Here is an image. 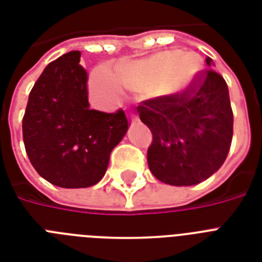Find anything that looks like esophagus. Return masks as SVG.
I'll return each mask as SVG.
<instances>
[{"mask_svg":"<svg viewBox=\"0 0 262 262\" xmlns=\"http://www.w3.org/2000/svg\"><path fill=\"white\" fill-rule=\"evenodd\" d=\"M130 119H132V123L136 122V121H139V118H137V117H136V115H132Z\"/></svg>","mask_w":262,"mask_h":262,"instance_id":"34e87169","label":"esophagus"}]
</instances>
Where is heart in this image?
<instances>
[{"label":"heart","instance_id":"heart-1","mask_svg":"<svg viewBox=\"0 0 262 262\" xmlns=\"http://www.w3.org/2000/svg\"><path fill=\"white\" fill-rule=\"evenodd\" d=\"M197 72V61L191 54L162 51L145 59L125 62L113 76L106 69H96L91 76V90L103 102L114 103L121 88L141 91L148 87L152 95H167L182 90Z\"/></svg>","mask_w":262,"mask_h":262}]
</instances>
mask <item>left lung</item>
Here are the masks:
<instances>
[{"instance_id": "obj_1", "label": "left lung", "mask_w": 262, "mask_h": 262, "mask_svg": "<svg viewBox=\"0 0 262 262\" xmlns=\"http://www.w3.org/2000/svg\"><path fill=\"white\" fill-rule=\"evenodd\" d=\"M207 65L211 68V58ZM137 110L154 136L147 159L159 181L191 186L222 167L234 117L227 84L217 72L207 69L181 94L144 100Z\"/></svg>"}]
</instances>
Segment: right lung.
Instances as JSON below:
<instances>
[{
  "mask_svg": "<svg viewBox=\"0 0 262 262\" xmlns=\"http://www.w3.org/2000/svg\"><path fill=\"white\" fill-rule=\"evenodd\" d=\"M80 57V51H69L45 68L23 118L31 164L42 178L67 189L98 183L127 132L123 110L108 114L90 108L88 76Z\"/></svg>",
  "mask_w": 262,
  "mask_h": 262,
  "instance_id": "right-lung-1",
  "label": "right lung"
}]
</instances>
